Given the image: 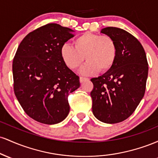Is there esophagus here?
Listing matches in <instances>:
<instances>
[{
    "label": "esophagus",
    "instance_id": "obj_1",
    "mask_svg": "<svg viewBox=\"0 0 158 158\" xmlns=\"http://www.w3.org/2000/svg\"><path fill=\"white\" fill-rule=\"evenodd\" d=\"M88 78H85V77H81L80 78H79V81H80V82L81 83V82H83V81H86V80H88Z\"/></svg>",
    "mask_w": 158,
    "mask_h": 158
}]
</instances>
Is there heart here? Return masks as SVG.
Masks as SVG:
<instances>
[{
  "instance_id": "obj_1",
  "label": "heart",
  "mask_w": 158,
  "mask_h": 158,
  "mask_svg": "<svg viewBox=\"0 0 158 158\" xmlns=\"http://www.w3.org/2000/svg\"><path fill=\"white\" fill-rule=\"evenodd\" d=\"M73 45L74 48L68 44H63L60 49L61 58L68 68L75 70L85 57L88 61L79 70L82 75L109 71L117 59V44L108 35L86 32L76 38Z\"/></svg>"
}]
</instances>
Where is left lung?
I'll list each match as a JSON object with an SVG mask.
<instances>
[{"label":"left lung","instance_id":"left-lung-1","mask_svg":"<svg viewBox=\"0 0 158 158\" xmlns=\"http://www.w3.org/2000/svg\"><path fill=\"white\" fill-rule=\"evenodd\" d=\"M101 32L115 41L117 56L109 71L90 79L92 111L101 122L114 124L129 117L143 99L148 61L142 44L129 32L113 27L103 28Z\"/></svg>","mask_w":158,"mask_h":158}]
</instances>
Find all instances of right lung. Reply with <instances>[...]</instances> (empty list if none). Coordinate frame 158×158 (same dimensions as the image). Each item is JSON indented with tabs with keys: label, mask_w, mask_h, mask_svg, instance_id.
<instances>
[{
	"label": "right lung",
	"mask_w": 158,
	"mask_h": 158,
	"mask_svg": "<svg viewBox=\"0 0 158 158\" xmlns=\"http://www.w3.org/2000/svg\"><path fill=\"white\" fill-rule=\"evenodd\" d=\"M73 30L57 23L36 29L22 40L12 62L14 92L27 115L53 125L70 111L68 97L80 86L79 77L63 62L60 49Z\"/></svg>",
	"instance_id": "1"
}]
</instances>
